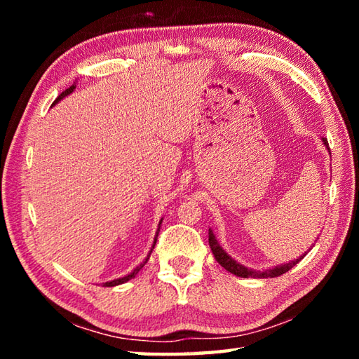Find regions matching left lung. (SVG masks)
Masks as SVG:
<instances>
[{"mask_svg":"<svg viewBox=\"0 0 359 359\" xmlns=\"http://www.w3.org/2000/svg\"><path fill=\"white\" fill-rule=\"evenodd\" d=\"M323 143L324 147L327 148V151L330 152V148H329V142H327L325 139H323ZM208 242H210V248L212 251V255H215L216 261L224 266V269L226 271H230L233 274H236V276L239 278H256V279H264V278H276V276H280V274L287 273L290 269H293V266L301 261V259L306 256L302 255L297 259H293L292 262H287V264H280V265H276L273 266V269H269V270H253V269H248V266L239 264L238 261H234V259L226 253V251L220 247V243L217 242L215 233H212V230L210 228L208 230Z\"/></svg>","mask_w":359,"mask_h":359,"instance_id":"8db88e82","label":"left lung"}]
</instances>
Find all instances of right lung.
<instances>
[{
  "label": "right lung",
  "instance_id": "obj_1",
  "mask_svg": "<svg viewBox=\"0 0 359 359\" xmlns=\"http://www.w3.org/2000/svg\"><path fill=\"white\" fill-rule=\"evenodd\" d=\"M75 88H77V85H75V83H74V85H72V86H69V88H67L66 90H63V93H62V94H60V95L57 97V100L52 103V106H53V104H57L58 102H62L65 97H67V95H71V94L74 93V89H75ZM162 220H163V217H162V219H160V222H158V228H157V231H156V238H154V243H152V247H151V250H149V253H148V256H147V257H144V259H143V262H142L140 265H137V266H135V269H134V270H133L131 273H129V274H126V276H123V278H117V279H114V280H108V282H103V287H116V285H120V284H125V282H128V280H131V279H134V278L137 276V273H139V271H140V270L143 269V266H144V264H147V262H148V259H149V256H151V253H152V250H154V247H156V242H157V236H158V231H160V225H162Z\"/></svg>",
  "mask_w": 359,
  "mask_h": 359
}]
</instances>
